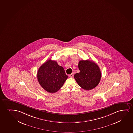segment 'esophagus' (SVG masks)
I'll list each match as a JSON object with an SVG mask.
<instances>
[{
    "label": "esophagus",
    "instance_id": "esophagus-1",
    "mask_svg": "<svg viewBox=\"0 0 133 133\" xmlns=\"http://www.w3.org/2000/svg\"><path fill=\"white\" fill-rule=\"evenodd\" d=\"M69 76L70 78H73V77H74V73H72L71 74H69Z\"/></svg>",
    "mask_w": 133,
    "mask_h": 133
}]
</instances>
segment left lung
Masks as SVG:
<instances>
[{"label":"left lung","instance_id":"1","mask_svg":"<svg viewBox=\"0 0 133 133\" xmlns=\"http://www.w3.org/2000/svg\"><path fill=\"white\" fill-rule=\"evenodd\" d=\"M80 72L74 74L78 84L86 90H91L98 85L101 78V72L97 64L89 60H81L78 63Z\"/></svg>","mask_w":133,"mask_h":133}]
</instances>
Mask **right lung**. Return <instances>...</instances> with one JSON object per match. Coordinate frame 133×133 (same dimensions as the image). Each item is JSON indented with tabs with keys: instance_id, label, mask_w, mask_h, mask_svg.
I'll list each match as a JSON object with an SVG mask.
<instances>
[{
	"instance_id": "add662e5",
	"label": "right lung",
	"mask_w": 133,
	"mask_h": 133,
	"mask_svg": "<svg viewBox=\"0 0 133 133\" xmlns=\"http://www.w3.org/2000/svg\"><path fill=\"white\" fill-rule=\"evenodd\" d=\"M37 77L42 88L50 93L59 91L68 78L64 68L50 59L40 67Z\"/></svg>"
}]
</instances>
